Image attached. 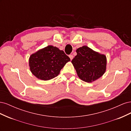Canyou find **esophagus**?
<instances>
[{
  "label": "esophagus",
  "instance_id": "34e87169",
  "mask_svg": "<svg viewBox=\"0 0 131 131\" xmlns=\"http://www.w3.org/2000/svg\"><path fill=\"white\" fill-rule=\"evenodd\" d=\"M69 58H70V60H72L74 56H73V54H70V55H69Z\"/></svg>",
  "mask_w": 131,
  "mask_h": 131
}]
</instances>
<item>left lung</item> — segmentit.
Masks as SVG:
<instances>
[{
	"instance_id": "8db88e82",
	"label": "left lung",
	"mask_w": 131,
	"mask_h": 131,
	"mask_svg": "<svg viewBox=\"0 0 131 131\" xmlns=\"http://www.w3.org/2000/svg\"><path fill=\"white\" fill-rule=\"evenodd\" d=\"M76 51L77 55L72 63L81 80L91 82L104 74L106 66L104 54L99 53L87 46L79 47Z\"/></svg>"
}]
</instances>
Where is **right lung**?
Returning <instances> with one entry per match:
<instances>
[{
  "label": "right lung",
  "mask_w": 131,
  "mask_h": 131,
  "mask_svg": "<svg viewBox=\"0 0 131 131\" xmlns=\"http://www.w3.org/2000/svg\"><path fill=\"white\" fill-rule=\"evenodd\" d=\"M70 61L64 51L49 45L31 54L29 66L34 76L42 80H49L56 77Z\"/></svg>",
  "instance_id": "add662e5"
}]
</instances>
